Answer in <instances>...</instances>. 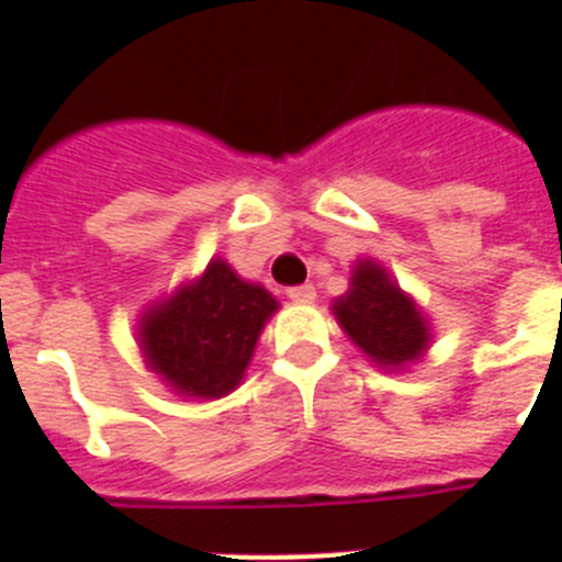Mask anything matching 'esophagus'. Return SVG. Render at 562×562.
<instances>
[{"label":"esophagus","mask_w":562,"mask_h":562,"mask_svg":"<svg viewBox=\"0 0 562 562\" xmlns=\"http://www.w3.org/2000/svg\"><path fill=\"white\" fill-rule=\"evenodd\" d=\"M286 295H290V301H295V304H312V301H315V286L312 284L292 286V290H286Z\"/></svg>","instance_id":"obj_1"}]
</instances>
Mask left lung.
Segmentation results:
<instances>
[{"label": "left lung", "instance_id": "obj_1", "mask_svg": "<svg viewBox=\"0 0 562 562\" xmlns=\"http://www.w3.org/2000/svg\"><path fill=\"white\" fill-rule=\"evenodd\" d=\"M331 315L366 360L391 374L419 362L434 342L430 317L376 258H357L349 290L331 301Z\"/></svg>", "mask_w": 562, "mask_h": 562}]
</instances>
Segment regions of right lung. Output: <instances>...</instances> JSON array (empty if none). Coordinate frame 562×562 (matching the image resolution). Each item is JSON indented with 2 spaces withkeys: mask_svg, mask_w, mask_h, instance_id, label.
Masks as SVG:
<instances>
[{
  "mask_svg": "<svg viewBox=\"0 0 562 562\" xmlns=\"http://www.w3.org/2000/svg\"><path fill=\"white\" fill-rule=\"evenodd\" d=\"M278 301L238 276L225 258L146 306L137 321V349L151 374L186 402L222 400L245 380L256 342Z\"/></svg>",
  "mask_w": 562,
  "mask_h": 562,
  "instance_id": "1",
  "label": "right lung"
}]
</instances>
